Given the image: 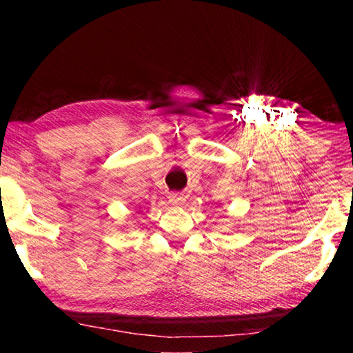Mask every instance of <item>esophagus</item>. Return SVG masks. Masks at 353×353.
I'll return each instance as SVG.
<instances>
[{"label":"esophagus","instance_id":"esophagus-1","mask_svg":"<svg viewBox=\"0 0 353 353\" xmlns=\"http://www.w3.org/2000/svg\"><path fill=\"white\" fill-rule=\"evenodd\" d=\"M168 201L172 207H182L185 204V198L181 193H171L168 196Z\"/></svg>","mask_w":353,"mask_h":353}]
</instances>
